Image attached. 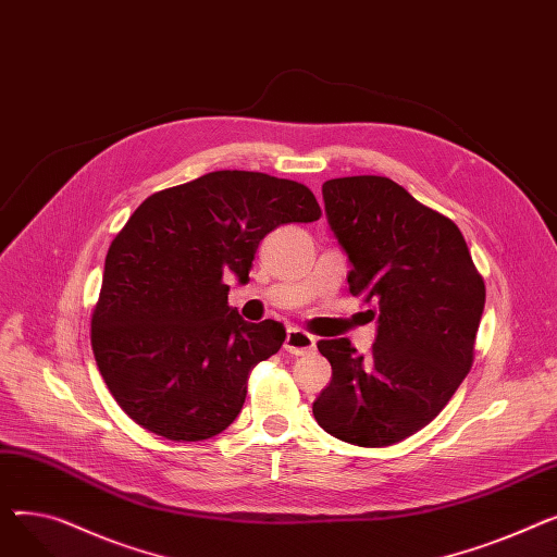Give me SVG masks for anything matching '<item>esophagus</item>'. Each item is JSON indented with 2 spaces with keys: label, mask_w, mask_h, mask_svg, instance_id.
Wrapping results in <instances>:
<instances>
[{
  "label": "esophagus",
  "mask_w": 557,
  "mask_h": 557,
  "mask_svg": "<svg viewBox=\"0 0 557 557\" xmlns=\"http://www.w3.org/2000/svg\"><path fill=\"white\" fill-rule=\"evenodd\" d=\"M284 349L294 357H305L315 349V338L300 327H290L284 341Z\"/></svg>",
  "instance_id": "34e87169"
}]
</instances>
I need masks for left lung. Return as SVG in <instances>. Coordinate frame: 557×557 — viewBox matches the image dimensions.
<instances>
[{"label":"left lung","instance_id":"8db88e82","mask_svg":"<svg viewBox=\"0 0 557 557\" xmlns=\"http://www.w3.org/2000/svg\"><path fill=\"white\" fill-rule=\"evenodd\" d=\"M327 221L352 261L349 294L379 320L368 357L347 338L318 341L332 382L313 401L330 435L388 447L424 429L474 363L485 282L458 225L384 175L323 185Z\"/></svg>","mask_w":557,"mask_h":557}]
</instances>
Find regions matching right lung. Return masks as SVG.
Segmentation results:
<instances>
[{"label": "right lung", "mask_w": 557, "mask_h": 557, "mask_svg": "<svg viewBox=\"0 0 557 557\" xmlns=\"http://www.w3.org/2000/svg\"><path fill=\"white\" fill-rule=\"evenodd\" d=\"M320 214L309 187L259 171H212L139 205L108 248L90 334L131 420L175 443L234 422L252 368L286 332L277 320L246 323L227 305L225 277L246 284L271 230Z\"/></svg>", "instance_id": "right-lung-1"}]
</instances>
